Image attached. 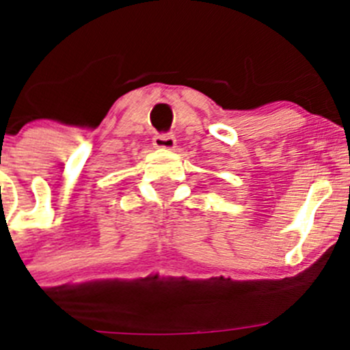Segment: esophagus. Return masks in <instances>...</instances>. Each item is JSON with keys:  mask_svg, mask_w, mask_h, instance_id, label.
<instances>
[{"mask_svg": "<svg viewBox=\"0 0 350 350\" xmlns=\"http://www.w3.org/2000/svg\"><path fill=\"white\" fill-rule=\"evenodd\" d=\"M154 147L156 148H163V150H172V148H175V145H177V140H175V137L173 135H168V133H163V135H156L152 140Z\"/></svg>", "mask_w": 350, "mask_h": 350, "instance_id": "esophagus-1", "label": "esophagus"}]
</instances>
